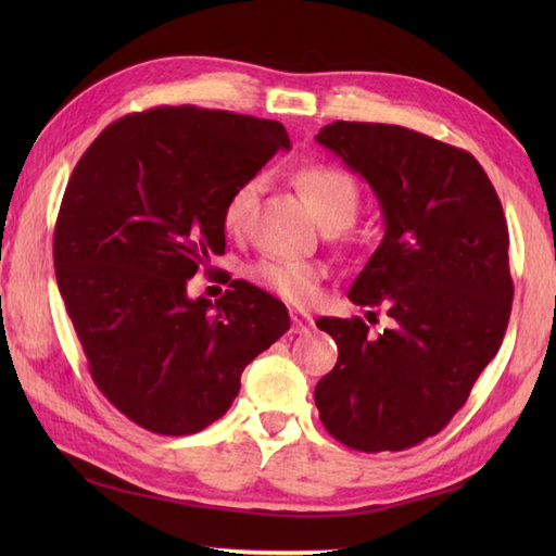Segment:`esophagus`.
<instances>
[{
    "instance_id": "1",
    "label": "esophagus",
    "mask_w": 556,
    "mask_h": 556,
    "mask_svg": "<svg viewBox=\"0 0 556 556\" xmlns=\"http://www.w3.org/2000/svg\"><path fill=\"white\" fill-rule=\"evenodd\" d=\"M291 327L296 334H308L313 329V315L305 311H291Z\"/></svg>"
}]
</instances>
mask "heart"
Segmentation results:
<instances>
[{
  "instance_id": "heart-1",
  "label": "heart",
  "mask_w": 556,
  "mask_h": 556,
  "mask_svg": "<svg viewBox=\"0 0 556 556\" xmlns=\"http://www.w3.org/2000/svg\"><path fill=\"white\" fill-rule=\"evenodd\" d=\"M301 191L308 195L317 219L325 227L346 224L356 217L361 205V191L356 179L334 164H308L296 174ZM260 193V179H248L239 184L222 207V224L229 233H241L251 217ZM323 271L311 263L296 260H263L253 269V279L260 287L275 291L289 303H308L317 293Z\"/></svg>"
}]
</instances>
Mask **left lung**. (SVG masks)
I'll return each mask as SVG.
<instances>
[{
	"label": "left lung",
	"instance_id": "obj_1",
	"mask_svg": "<svg viewBox=\"0 0 556 556\" xmlns=\"http://www.w3.org/2000/svg\"><path fill=\"white\" fill-rule=\"evenodd\" d=\"M315 140L380 200L384 239L349 299L384 311L320 317L339 358L315 387L325 430L358 452H401L440 432L466 404L509 325V229L470 152L392 124L334 122Z\"/></svg>",
	"mask_w": 556,
	"mask_h": 556
}]
</instances>
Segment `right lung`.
<instances>
[{"instance_id": "add662e5", "label": "right lung", "mask_w": 556, "mask_h": 556, "mask_svg": "<svg viewBox=\"0 0 556 556\" xmlns=\"http://www.w3.org/2000/svg\"><path fill=\"white\" fill-rule=\"evenodd\" d=\"M289 148L279 122L181 104L122 116L71 174L54 227L59 293L92 380L140 428H207L289 329L287 305L248 281L215 303L186 291L224 253L233 188Z\"/></svg>"}]
</instances>
